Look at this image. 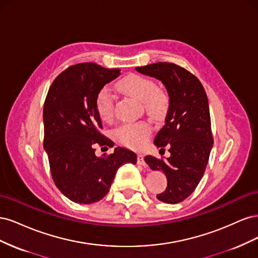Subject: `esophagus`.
<instances>
[{
  "instance_id": "obj_1",
  "label": "esophagus",
  "mask_w": 258,
  "mask_h": 258,
  "mask_svg": "<svg viewBox=\"0 0 258 258\" xmlns=\"http://www.w3.org/2000/svg\"><path fill=\"white\" fill-rule=\"evenodd\" d=\"M138 163H139V165H141V166H144V167L146 166V163L144 161V156L142 154L138 155Z\"/></svg>"
}]
</instances>
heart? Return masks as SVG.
<instances>
[{
	"instance_id": "b5f03b06",
	"label": "heart",
	"mask_w": 258,
	"mask_h": 258,
	"mask_svg": "<svg viewBox=\"0 0 258 258\" xmlns=\"http://www.w3.org/2000/svg\"><path fill=\"white\" fill-rule=\"evenodd\" d=\"M121 91L138 101H141L145 111L154 117H162L168 111L169 95L166 90L157 88L156 83L148 77L131 74L117 84ZM96 107L100 118L105 122L114 117V96L108 87L101 89L96 99ZM150 134V126L145 122L124 123L114 131L116 141L129 147L141 146Z\"/></svg>"
}]
</instances>
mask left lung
<instances>
[{"label": "left lung", "mask_w": 258, "mask_h": 258, "mask_svg": "<svg viewBox=\"0 0 258 258\" xmlns=\"http://www.w3.org/2000/svg\"><path fill=\"white\" fill-rule=\"evenodd\" d=\"M136 70L161 81L168 91L170 103L165 126L154 143L160 151L168 146L171 155L167 159L147 155L144 160L152 170L162 171L167 176V188L157 198L175 205L196 189L213 146L207 93L196 76L177 64L157 62Z\"/></svg>", "instance_id": "left-lung-1"}]
</instances>
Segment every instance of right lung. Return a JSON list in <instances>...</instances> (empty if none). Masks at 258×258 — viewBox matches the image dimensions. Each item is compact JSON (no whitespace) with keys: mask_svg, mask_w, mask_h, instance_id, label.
I'll use <instances>...</instances> for the list:
<instances>
[{"mask_svg":"<svg viewBox=\"0 0 258 258\" xmlns=\"http://www.w3.org/2000/svg\"><path fill=\"white\" fill-rule=\"evenodd\" d=\"M119 74V69L91 62L71 66L56 77L45 99L44 148L51 176L58 189L76 204L102 199L118 168L137 162L136 153L120 146L102 157L95 153L98 145L113 147L111 140L101 134L96 99Z\"/></svg>","mask_w":258,"mask_h":258,"instance_id":"add662e5","label":"right lung"}]
</instances>
